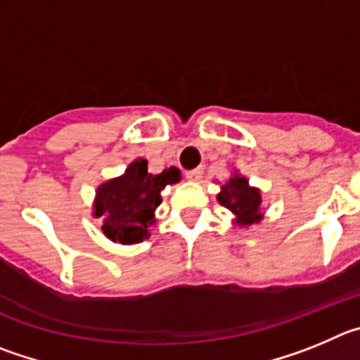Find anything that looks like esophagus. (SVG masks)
Returning <instances> with one entry per match:
<instances>
[{
    "label": "esophagus",
    "instance_id": "1",
    "mask_svg": "<svg viewBox=\"0 0 360 360\" xmlns=\"http://www.w3.org/2000/svg\"><path fill=\"white\" fill-rule=\"evenodd\" d=\"M204 174V168L199 167V168H193V170H188L186 172V179L188 181H199L200 177H202Z\"/></svg>",
    "mask_w": 360,
    "mask_h": 360
}]
</instances>
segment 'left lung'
I'll return each instance as SVG.
<instances>
[{"instance_id":"1","label":"left lung","mask_w":360,"mask_h":360,"mask_svg":"<svg viewBox=\"0 0 360 360\" xmlns=\"http://www.w3.org/2000/svg\"><path fill=\"white\" fill-rule=\"evenodd\" d=\"M217 200L235 215V224L238 226L258 224L264 219L260 190L249 186V181L242 176L229 177L228 183L220 188Z\"/></svg>"}]
</instances>
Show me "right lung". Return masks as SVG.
Here are the masks:
<instances>
[{
	"label": "right lung",
	"mask_w": 360,
	"mask_h": 360,
	"mask_svg": "<svg viewBox=\"0 0 360 360\" xmlns=\"http://www.w3.org/2000/svg\"><path fill=\"white\" fill-rule=\"evenodd\" d=\"M179 179V168L170 167L152 176L147 160L138 158L124 176L100 184L93 215L102 219L103 235L120 244H138L148 238V228L156 222L154 212L161 204V190Z\"/></svg>",
	"instance_id": "add662e5"
}]
</instances>
